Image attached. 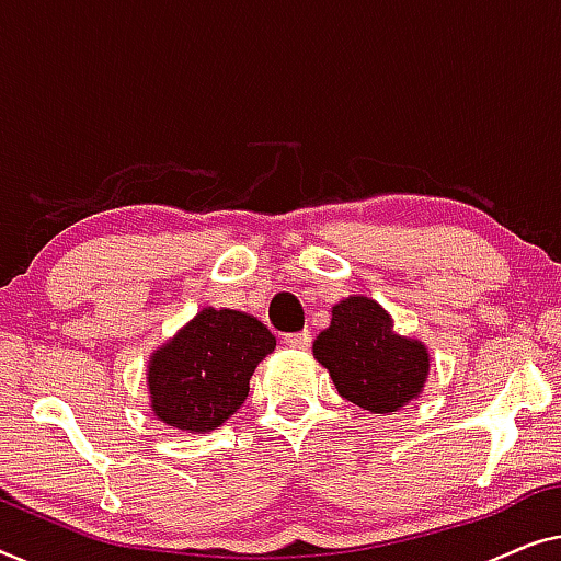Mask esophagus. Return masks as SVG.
Wrapping results in <instances>:
<instances>
[{"mask_svg": "<svg viewBox=\"0 0 561 561\" xmlns=\"http://www.w3.org/2000/svg\"><path fill=\"white\" fill-rule=\"evenodd\" d=\"M284 343H287L289 348H307V345L312 343V335H310V330H299V333L284 335Z\"/></svg>", "mask_w": 561, "mask_h": 561, "instance_id": "1", "label": "esophagus"}]
</instances>
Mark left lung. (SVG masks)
Listing matches in <instances>:
<instances>
[{
    "label": "left lung",
    "mask_w": 561,
    "mask_h": 561,
    "mask_svg": "<svg viewBox=\"0 0 561 561\" xmlns=\"http://www.w3.org/2000/svg\"><path fill=\"white\" fill-rule=\"evenodd\" d=\"M337 393L374 414L397 412L422 391L430 356L422 343L391 333V320L368 297L333 307L330 328L312 345Z\"/></svg>",
    "instance_id": "obj_1"
}]
</instances>
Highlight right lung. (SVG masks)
<instances>
[{
  "label": "right lung",
  "mask_w": 561,
  "mask_h": 561,
  "mask_svg": "<svg viewBox=\"0 0 561 561\" xmlns=\"http://www.w3.org/2000/svg\"><path fill=\"white\" fill-rule=\"evenodd\" d=\"M274 345L251 314L213 307L198 312L149 360L154 416L185 432L216 430L247 401L251 374Z\"/></svg>",
  "instance_id": "1"
}]
</instances>
